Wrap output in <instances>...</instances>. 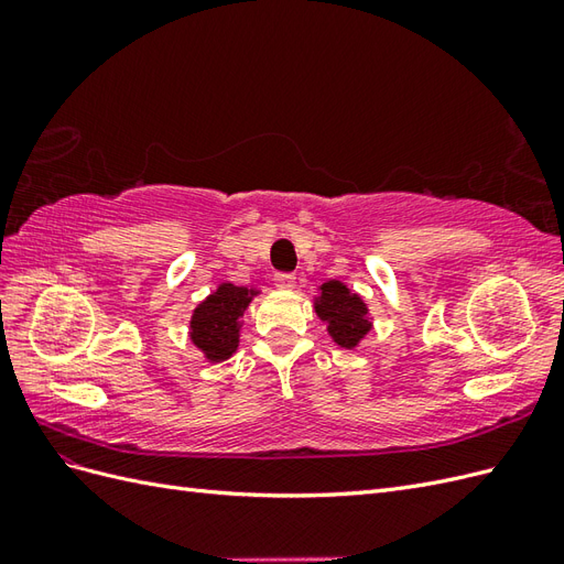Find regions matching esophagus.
Returning <instances> with one entry per match:
<instances>
[{
	"label": "esophagus",
	"mask_w": 564,
	"mask_h": 564,
	"mask_svg": "<svg viewBox=\"0 0 564 564\" xmlns=\"http://www.w3.org/2000/svg\"><path fill=\"white\" fill-rule=\"evenodd\" d=\"M275 284L280 289H294L296 286V275H292V272H278Z\"/></svg>",
	"instance_id": "34e87169"
}]
</instances>
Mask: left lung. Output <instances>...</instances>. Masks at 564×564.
Segmentation results:
<instances>
[{"label": "left lung", "mask_w": 564, "mask_h": 564, "mask_svg": "<svg viewBox=\"0 0 564 564\" xmlns=\"http://www.w3.org/2000/svg\"><path fill=\"white\" fill-rule=\"evenodd\" d=\"M319 289L322 294L315 299L319 319L327 322V329L340 348H355L371 329L365 301L338 280L324 282Z\"/></svg>", "instance_id": "left-lung-1"}]
</instances>
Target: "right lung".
Returning <instances> with one entry per match:
<instances>
[{
    "label": "right lung",
    "instance_id": "right-lung-1",
    "mask_svg": "<svg viewBox=\"0 0 564 564\" xmlns=\"http://www.w3.org/2000/svg\"><path fill=\"white\" fill-rule=\"evenodd\" d=\"M256 294V289L224 282L197 305L191 319V338L209 362H224L237 350L240 317Z\"/></svg>",
    "mask_w": 564,
    "mask_h": 564
}]
</instances>
